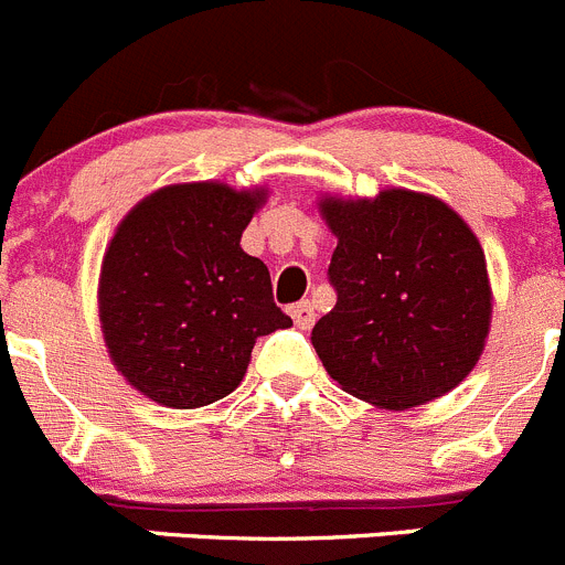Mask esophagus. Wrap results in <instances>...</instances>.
I'll return each instance as SVG.
<instances>
[{
  "instance_id": "obj_1",
  "label": "esophagus",
  "mask_w": 565,
  "mask_h": 565,
  "mask_svg": "<svg viewBox=\"0 0 565 565\" xmlns=\"http://www.w3.org/2000/svg\"><path fill=\"white\" fill-rule=\"evenodd\" d=\"M288 313H291V319L297 322V328L302 330H310L313 328V322H317V310H313V305L305 299V302H297L288 308Z\"/></svg>"
}]
</instances>
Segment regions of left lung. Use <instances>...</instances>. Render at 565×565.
<instances>
[{"label": "left lung", "mask_w": 565, "mask_h": 565, "mask_svg": "<svg viewBox=\"0 0 565 565\" xmlns=\"http://www.w3.org/2000/svg\"><path fill=\"white\" fill-rule=\"evenodd\" d=\"M335 235V308L310 333L347 395L390 412L459 386L493 319L488 260L476 232L443 199L390 188L372 199L322 195Z\"/></svg>", "instance_id": "obj_1"}]
</instances>
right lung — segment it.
<instances>
[{
	"mask_svg": "<svg viewBox=\"0 0 565 565\" xmlns=\"http://www.w3.org/2000/svg\"><path fill=\"white\" fill-rule=\"evenodd\" d=\"M266 188L184 181L128 210L108 241L97 310L108 359L145 397L199 408L237 390L260 335L291 328L241 235Z\"/></svg>",
	"mask_w": 565,
	"mask_h": 565,
	"instance_id": "add662e5",
	"label": "right lung"
}]
</instances>
